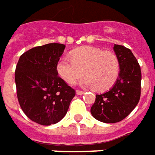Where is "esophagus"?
<instances>
[{
    "mask_svg": "<svg viewBox=\"0 0 155 155\" xmlns=\"http://www.w3.org/2000/svg\"><path fill=\"white\" fill-rule=\"evenodd\" d=\"M84 93H85V91H81V90H77V91H76V94H77V95H83Z\"/></svg>",
    "mask_w": 155,
    "mask_h": 155,
    "instance_id": "esophagus-1",
    "label": "esophagus"
}]
</instances>
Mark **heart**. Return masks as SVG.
Listing matches in <instances>:
<instances>
[{
	"label": "heart",
	"instance_id": "b5f03b06",
	"mask_svg": "<svg viewBox=\"0 0 155 155\" xmlns=\"http://www.w3.org/2000/svg\"><path fill=\"white\" fill-rule=\"evenodd\" d=\"M120 61L114 52L93 47H82L70 53V58L62 56L57 63V72L64 81L74 85L86 75L82 84L94 85L96 90L110 88L117 80Z\"/></svg>",
	"mask_w": 155,
	"mask_h": 155
}]
</instances>
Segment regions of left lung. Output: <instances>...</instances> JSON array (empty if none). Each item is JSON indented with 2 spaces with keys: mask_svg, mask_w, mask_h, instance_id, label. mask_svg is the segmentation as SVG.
Here are the masks:
<instances>
[{
  "mask_svg": "<svg viewBox=\"0 0 155 155\" xmlns=\"http://www.w3.org/2000/svg\"><path fill=\"white\" fill-rule=\"evenodd\" d=\"M114 51L120 61V73L115 85L107 92L96 95L91 108L92 116L106 123L120 122L130 114L141 96V69L129 48L115 44Z\"/></svg>",
  "mask_w": 155,
  "mask_h": 155,
  "instance_id": "8db88e82",
  "label": "left lung"
}]
</instances>
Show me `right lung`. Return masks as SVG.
Segmentation results:
<instances>
[{
    "mask_svg": "<svg viewBox=\"0 0 155 155\" xmlns=\"http://www.w3.org/2000/svg\"><path fill=\"white\" fill-rule=\"evenodd\" d=\"M64 48V44L55 43L32 48L20 56L16 66L18 102L26 116L40 125L59 122L75 96V91L57 72Z\"/></svg>",
    "mask_w": 155,
    "mask_h": 155,
    "instance_id": "add662e5",
    "label": "right lung"
}]
</instances>
